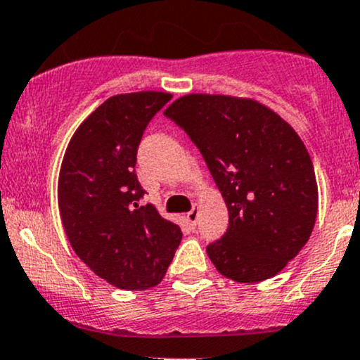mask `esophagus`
<instances>
[{
  "mask_svg": "<svg viewBox=\"0 0 360 360\" xmlns=\"http://www.w3.org/2000/svg\"><path fill=\"white\" fill-rule=\"evenodd\" d=\"M197 217H198V207H193V209L187 214V221L190 222V226L192 227L197 226Z\"/></svg>",
  "mask_w": 360,
  "mask_h": 360,
  "instance_id": "34e87169",
  "label": "esophagus"
}]
</instances>
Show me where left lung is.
Listing matches in <instances>:
<instances>
[{"label": "left lung", "instance_id": "left-lung-1", "mask_svg": "<svg viewBox=\"0 0 360 360\" xmlns=\"http://www.w3.org/2000/svg\"><path fill=\"white\" fill-rule=\"evenodd\" d=\"M204 156L229 210V227L207 246L222 276L257 283L302 251L319 210L314 163L280 114L246 97L188 94L165 109Z\"/></svg>", "mask_w": 360, "mask_h": 360}]
</instances>
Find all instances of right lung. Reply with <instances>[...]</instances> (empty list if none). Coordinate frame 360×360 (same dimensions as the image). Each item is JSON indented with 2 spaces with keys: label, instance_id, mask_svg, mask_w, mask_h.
<instances>
[{
  "label": "right lung",
  "instance_id": "obj_1",
  "mask_svg": "<svg viewBox=\"0 0 360 360\" xmlns=\"http://www.w3.org/2000/svg\"><path fill=\"white\" fill-rule=\"evenodd\" d=\"M172 94H117L70 138L58 175V209L72 249L109 285L148 290L163 280L181 231L153 204L141 205L136 153L148 122Z\"/></svg>",
  "mask_w": 360,
  "mask_h": 360
}]
</instances>
